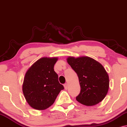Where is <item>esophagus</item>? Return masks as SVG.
Here are the masks:
<instances>
[{
	"instance_id": "34e87169",
	"label": "esophagus",
	"mask_w": 127,
	"mask_h": 127,
	"mask_svg": "<svg viewBox=\"0 0 127 127\" xmlns=\"http://www.w3.org/2000/svg\"><path fill=\"white\" fill-rule=\"evenodd\" d=\"M68 83H65V84H64V87H65V90H67V89H68Z\"/></svg>"
}]
</instances>
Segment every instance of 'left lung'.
<instances>
[{"label": "left lung", "mask_w": 127, "mask_h": 127, "mask_svg": "<svg viewBox=\"0 0 127 127\" xmlns=\"http://www.w3.org/2000/svg\"><path fill=\"white\" fill-rule=\"evenodd\" d=\"M66 61L77 73L81 87L76 100L87 106L102 102L109 87V75L102 64L88 56H69Z\"/></svg>", "instance_id": "left-lung-1"}]
</instances>
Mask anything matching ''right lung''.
Here are the masks:
<instances>
[{
  "instance_id": "obj_1",
  "label": "right lung",
  "mask_w": 127,
  "mask_h": 127,
  "mask_svg": "<svg viewBox=\"0 0 127 127\" xmlns=\"http://www.w3.org/2000/svg\"><path fill=\"white\" fill-rule=\"evenodd\" d=\"M58 59L57 57L40 58L25 73L22 92L31 108L39 111L46 109L53 105L64 89L53 68Z\"/></svg>"
}]
</instances>
